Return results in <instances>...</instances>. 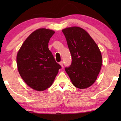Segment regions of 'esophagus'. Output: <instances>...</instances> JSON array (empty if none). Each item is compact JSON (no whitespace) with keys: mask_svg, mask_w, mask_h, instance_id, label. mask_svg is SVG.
Instances as JSON below:
<instances>
[{"mask_svg":"<svg viewBox=\"0 0 121 121\" xmlns=\"http://www.w3.org/2000/svg\"><path fill=\"white\" fill-rule=\"evenodd\" d=\"M59 64L63 67V61H61V62H59Z\"/></svg>","mask_w":121,"mask_h":121,"instance_id":"esophagus-1","label":"esophagus"}]
</instances>
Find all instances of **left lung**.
<instances>
[{
    "label": "left lung",
    "instance_id": "1",
    "mask_svg": "<svg viewBox=\"0 0 121 121\" xmlns=\"http://www.w3.org/2000/svg\"><path fill=\"white\" fill-rule=\"evenodd\" d=\"M72 56V64L65 72L72 84L78 89L90 87L96 80L102 65L100 49L89 34L74 26L62 30Z\"/></svg>",
    "mask_w": 121,
    "mask_h": 121
}]
</instances>
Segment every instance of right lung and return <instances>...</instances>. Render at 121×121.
<instances>
[{
    "label": "right lung",
    "instance_id": "obj_1",
    "mask_svg": "<svg viewBox=\"0 0 121 121\" xmlns=\"http://www.w3.org/2000/svg\"><path fill=\"white\" fill-rule=\"evenodd\" d=\"M54 31L36 30L26 39L16 57L20 75L31 88L45 90L51 86L61 66L48 48V42Z\"/></svg>",
    "mask_w": 121,
    "mask_h": 121
}]
</instances>
